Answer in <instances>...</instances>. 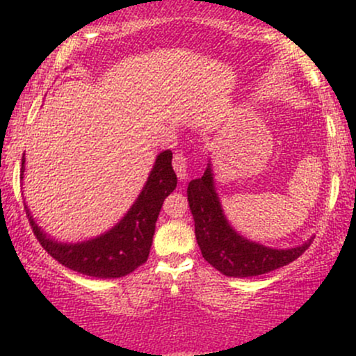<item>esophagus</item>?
<instances>
[{"instance_id":"34e87169","label":"esophagus","mask_w":356,"mask_h":356,"mask_svg":"<svg viewBox=\"0 0 356 356\" xmlns=\"http://www.w3.org/2000/svg\"><path fill=\"white\" fill-rule=\"evenodd\" d=\"M174 170L177 172L179 179H186L187 177V165H189V161L182 152L174 154V161H172Z\"/></svg>"}]
</instances>
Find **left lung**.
I'll use <instances>...</instances> for the list:
<instances>
[{
	"label": "left lung",
	"mask_w": 356,
	"mask_h": 356,
	"mask_svg": "<svg viewBox=\"0 0 356 356\" xmlns=\"http://www.w3.org/2000/svg\"><path fill=\"white\" fill-rule=\"evenodd\" d=\"M187 201L202 257L224 276L249 277L275 271L298 259L313 241L312 238L291 249H275L241 236L224 216L211 161L202 177L194 179L187 186Z\"/></svg>",
	"instance_id": "left-lung-1"
}]
</instances>
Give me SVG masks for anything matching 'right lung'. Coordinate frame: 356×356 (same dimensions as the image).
I'll return each mask as SVG.
<instances>
[{"label":"right lung","instance_id":"add662e5","mask_svg":"<svg viewBox=\"0 0 356 356\" xmlns=\"http://www.w3.org/2000/svg\"><path fill=\"white\" fill-rule=\"evenodd\" d=\"M24 174V155L22 159V179ZM177 186L172 169V152L164 150L157 155L147 182L136 202L112 229L81 243L55 241L35 222L28 206V220L36 239L51 257L65 268L81 275L113 280L127 276L144 264L149 257L159 212L164 199Z\"/></svg>","mask_w":356,"mask_h":356}]
</instances>
